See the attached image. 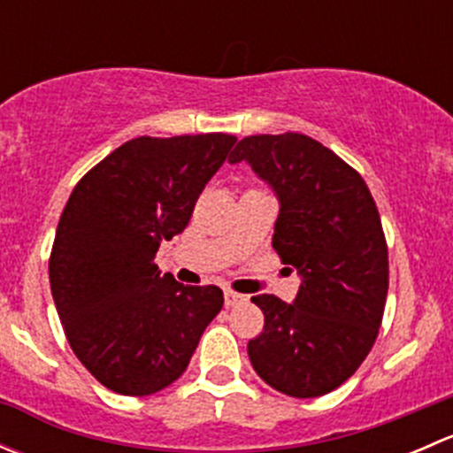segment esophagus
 Masks as SVG:
<instances>
[{
	"label": "esophagus",
	"instance_id": "1",
	"mask_svg": "<svg viewBox=\"0 0 453 453\" xmlns=\"http://www.w3.org/2000/svg\"><path fill=\"white\" fill-rule=\"evenodd\" d=\"M223 298H226V307H227V309L236 307V304L248 303V296H241V294H236V291H232V289H226V294H223Z\"/></svg>",
	"mask_w": 453,
	"mask_h": 453
}]
</instances>
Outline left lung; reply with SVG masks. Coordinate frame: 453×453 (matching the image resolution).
<instances>
[{
    "label": "left lung",
    "mask_w": 453,
    "mask_h": 453,
    "mask_svg": "<svg viewBox=\"0 0 453 453\" xmlns=\"http://www.w3.org/2000/svg\"><path fill=\"white\" fill-rule=\"evenodd\" d=\"M227 162H248L273 190L272 245L300 276L291 304L252 298L265 328L250 340V362L282 395H326L362 366L381 326L388 248L372 195L357 171L303 134L250 135Z\"/></svg>",
    "instance_id": "obj_1"
}]
</instances>
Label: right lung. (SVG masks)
Returning a JSON list of instances; mask_svg holds the SVG:
<instances>
[{"instance_id": "obj_1", "label": "right lung", "mask_w": 453, "mask_h": 453, "mask_svg": "<svg viewBox=\"0 0 453 453\" xmlns=\"http://www.w3.org/2000/svg\"><path fill=\"white\" fill-rule=\"evenodd\" d=\"M234 142L142 135L96 164L67 199L50 256L52 298L76 357L118 395H153L180 379L221 311L219 287H184L153 260L188 226Z\"/></svg>"}]
</instances>
